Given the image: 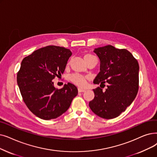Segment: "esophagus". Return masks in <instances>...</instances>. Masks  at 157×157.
<instances>
[{"mask_svg": "<svg viewBox=\"0 0 157 157\" xmlns=\"http://www.w3.org/2000/svg\"><path fill=\"white\" fill-rule=\"evenodd\" d=\"M78 92H85V90L84 89V88H78Z\"/></svg>", "mask_w": 157, "mask_h": 157, "instance_id": "obj_1", "label": "esophagus"}]
</instances>
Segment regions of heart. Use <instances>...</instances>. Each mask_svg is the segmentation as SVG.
<instances>
[{
	"label": "heart",
	"mask_w": 157,
	"mask_h": 157,
	"mask_svg": "<svg viewBox=\"0 0 157 157\" xmlns=\"http://www.w3.org/2000/svg\"><path fill=\"white\" fill-rule=\"evenodd\" d=\"M92 56V55H91V54H85L84 56V59H86V58ZM70 80L74 84H76L80 86H84L86 83V78L82 76H80V75H78V74L72 75V76L70 77Z\"/></svg>",
	"instance_id": "obj_1"
}]
</instances>
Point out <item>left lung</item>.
Here are the masks:
<instances>
[{
    "label": "left lung",
    "mask_w": 157,
    "mask_h": 157,
    "mask_svg": "<svg viewBox=\"0 0 157 157\" xmlns=\"http://www.w3.org/2000/svg\"><path fill=\"white\" fill-rule=\"evenodd\" d=\"M94 52L99 59L100 71L93 82L108 85L105 92L100 87L93 89L94 98L89 106L99 117L113 119L126 110L137 94L139 63L130 52L111 45L95 48Z\"/></svg>",
    "instance_id": "1"
}]
</instances>
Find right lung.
Segmentation results:
<instances>
[{
	"label": "right lung",
	"mask_w": 157,
	"mask_h": 157,
	"mask_svg": "<svg viewBox=\"0 0 157 157\" xmlns=\"http://www.w3.org/2000/svg\"><path fill=\"white\" fill-rule=\"evenodd\" d=\"M72 55L70 49L49 45L23 59L17 74V84L29 110L44 120L56 119L65 113L78 95L77 87L68 83L61 89L52 79L65 71Z\"/></svg>",
	"instance_id": "add662e5"
}]
</instances>
